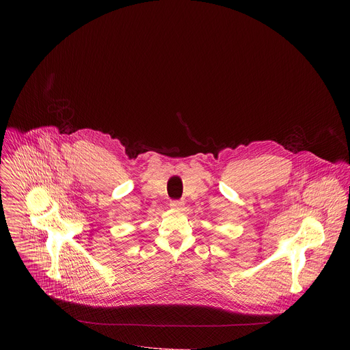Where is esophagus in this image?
Returning a JSON list of instances; mask_svg holds the SVG:
<instances>
[{
	"instance_id": "obj_1",
	"label": "esophagus",
	"mask_w": 350,
	"mask_h": 350,
	"mask_svg": "<svg viewBox=\"0 0 350 350\" xmlns=\"http://www.w3.org/2000/svg\"><path fill=\"white\" fill-rule=\"evenodd\" d=\"M170 206L174 208V209H181L184 206V201H183V199H176V201L170 202Z\"/></svg>"
}]
</instances>
